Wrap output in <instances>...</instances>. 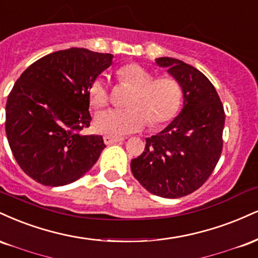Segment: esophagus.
I'll return each mask as SVG.
<instances>
[{
    "mask_svg": "<svg viewBox=\"0 0 258 258\" xmlns=\"http://www.w3.org/2000/svg\"><path fill=\"white\" fill-rule=\"evenodd\" d=\"M123 140H124L123 138H116V136H110V135L104 136V141L106 145H112V144H116V142H122Z\"/></svg>",
    "mask_w": 258,
    "mask_h": 258,
    "instance_id": "obj_1",
    "label": "esophagus"
}]
</instances>
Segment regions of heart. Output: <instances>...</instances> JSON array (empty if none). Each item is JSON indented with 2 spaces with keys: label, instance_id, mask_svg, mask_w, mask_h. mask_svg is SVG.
<instances>
[{
  "label": "heart",
  "instance_id": "1",
  "mask_svg": "<svg viewBox=\"0 0 258 258\" xmlns=\"http://www.w3.org/2000/svg\"><path fill=\"white\" fill-rule=\"evenodd\" d=\"M122 86L132 87L128 108H106L95 116L96 130L110 136H123L139 132L148 125H159L176 114L182 102V88L174 76L154 77L150 70L139 63H128L117 70ZM88 95L93 105L102 106L108 101L110 90L104 76L90 83Z\"/></svg>",
  "mask_w": 258,
  "mask_h": 258
}]
</instances>
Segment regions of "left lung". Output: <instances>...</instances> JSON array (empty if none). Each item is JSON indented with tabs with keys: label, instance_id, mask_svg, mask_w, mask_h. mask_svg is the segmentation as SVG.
Here are the masks:
<instances>
[{
	"label": "left lung",
	"instance_id": "1",
	"mask_svg": "<svg viewBox=\"0 0 258 258\" xmlns=\"http://www.w3.org/2000/svg\"><path fill=\"white\" fill-rule=\"evenodd\" d=\"M156 62L180 82L183 108L163 132L146 139L145 151L130 168L152 195L181 198L202 187L219 162L225 110L213 83L199 70L168 56Z\"/></svg>",
	"mask_w": 258,
	"mask_h": 258
}]
</instances>
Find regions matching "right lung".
Returning a JSON list of instances; mask_svg holds the SVG:
<instances>
[{"mask_svg": "<svg viewBox=\"0 0 258 258\" xmlns=\"http://www.w3.org/2000/svg\"><path fill=\"white\" fill-rule=\"evenodd\" d=\"M111 54L70 48L27 68L6 105V134L15 160L44 186H63L92 169L106 147L90 125V83L112 63Z\"/></svg>", "mask_w": 258, "mask_h": 258, "instance_id": "add662e5", "label": "right lung"}]
</instances>
